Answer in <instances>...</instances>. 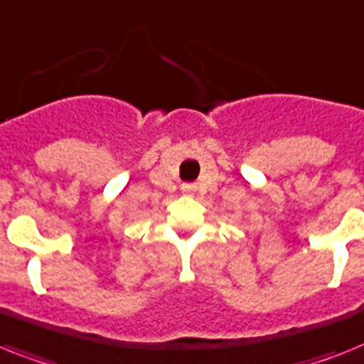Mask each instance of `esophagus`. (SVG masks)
<instances>
[{
  "instance_id": "34e87169",
  "label": "esophagus",
  "mask_w": 364,
  "mask_h": 364,
  "mask_svg": "<svg viewBox=\"0 0 364 364\" xmlns=\"http://www.w3.org/2000/svg\"><path fill=\"white\" fill-rule=\"evenodd\" d=\"M181 191L185 192V194H188V196H192V194L196 192V185H194V183H183Z\"/></svg>"
}]
</instances>
